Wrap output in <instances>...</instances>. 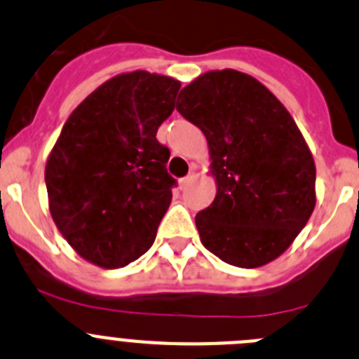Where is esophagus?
<instances>
[{
  "label": "esophagus",
  "mask_w": 359,
  "mask_h": 359,
  "mask_svg": "<svg viewBox=\"0 0 359 359\" xmlns=\"http://www.w3.org/2000/svg\"><path fill=\"white\" fill-rule=\"evenodd\" d=\"M195 179H196V173L195 172H191L189 175L187 177H184V179H180V187H187V186H191V184L195 182Z\"/></svg>",
  "instance_id": "obj_1"
}]
</instances>
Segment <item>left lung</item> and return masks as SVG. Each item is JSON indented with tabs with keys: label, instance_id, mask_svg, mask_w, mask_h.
<instances>
[{
	"label": "left lung",
	"instance_id": "left-lung-1",
	"mask_svg": "<svg viewBox=\"0 0 359 359\" xmlns=\"http://www.w3.org/2000/svg\"><path fill=\"white\" fill-rule=\"evenodd\" d=\"M177 111L200 127L216 198L196 214L200 241L230 266H266L316 209V161L292 115L250 74L209 70L184 86Z\"/></svg>",
	"mask_w": 359,
	"mask_h": 359
}]
</instances>
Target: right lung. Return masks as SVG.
<instances>
[{"mask_svg":"<svg viewBox=\"0 0 359 359\" xmlns=\"http://www.w3.org/2000/svg\"><path fill=\"white\" fill-rule=\"evenodd\" d=\"M179 88L163 74L123 72L67 118L43 175L53 221L86 262L118 269L154 244L175 186L156 134Z\"/></svg>","mask_w":359,"mask_h":359,"instance_id":"right-lung-1","label":"right lung"}]
</instances>
